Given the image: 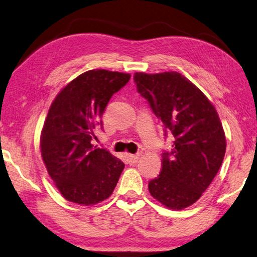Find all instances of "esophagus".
Segmentation results:
<instances>
[{
    "label": "esophagus",
    "instance_id": "34e87169",
    "mask_svg": "<svg viewBox=\"0 0 257 257\" xmlns=\"http://www.w3.org/2000/svg\"><path fill=\"white\" fill-rule=\"evenodd\" d=\"M126 158H127L128 164H136L139 161V158H140V155H139V154L127 155V156H126Z\"/></svg>",
    "mask_w": 257,
    "mask_h": 257
}]
</instances>
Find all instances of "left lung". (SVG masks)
Masks as SVG:
<instances>
[{
	"instance_id": "1",
	"label": "left lung",
	"mask_w": 257,
	"mask_h": 257,
	"mask_svg": "<svg viewBox=\"0 0 257 257\" xmlns=\"http://www.w3.org/2000/svg\"><path fill=\"white\" fill-rule=\"evenodd\" d=\"M134 82L165 132L173 136L149 192L167 208L183 209L200 198L223 162L226 140L220 117L203 92L176 71L136 73Z\"/></svg>"
}]
</instances>
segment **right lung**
Instances as JSON below:
<instances>
[{
  "label": "right lung",
  "instance_id": "1",
  "mask_svg": "<svg viewBox=\"0 0 257 257\" xmlns=\"http://www.w3.org/2000/svg\"><path fill=\"white\" fill-rule=\"evenodd\" d=\"M131 75L104 69L85 71L59 92L41 133V155L46 170L64 198L94 205L109 198L124 163L92 145L102 128L104 109Z\"/></svg>",
  "mask_w": 257,
  "mask_h": 257
}]
</instances>
